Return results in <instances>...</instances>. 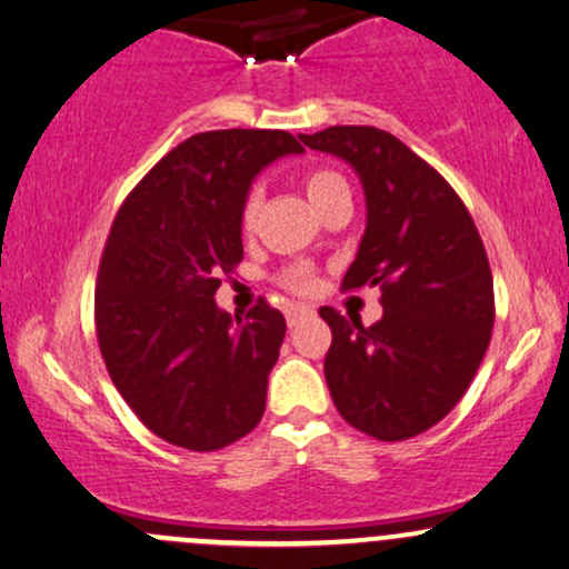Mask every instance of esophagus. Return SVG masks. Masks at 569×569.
I'll list each match as a JSON object with an SVG mask.
<instances>
[{
    "instance_id": "1",
    "label": "esophagus",
    "mask_w": 569,
    "mask_h": 569,
    "mask_svg": "<svg viewBox=\"0 0 569 569\" xmlns=\"http://www.w3.org/2000/svg\"><path fill=\"white\" fill-rule=\"evenodd\" d=\"M307 315H312L310 307H305V305H286V320H289V326H297L299 320L307 318Z\"/></svg>"
}]
</instances>
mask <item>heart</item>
I'll list each match as a JSON object with an SVG mask.
<instances>
[{"label":"heart","mask_w":569,"mask_h":569,"mask_svg":"<svg viewBox=\"0 0 569 569\" xmlns=\"http://www.w3.org/2000/svg\"><path fill=\"white\" fill-rule=\"evenodd\" d=\"M302 184H305L307 198H310V203L318 211L323 209L326 203H331L337 196L350 193L345 177L333 172V169H310V172L302 177ZM259 211H262V190L251 188L249 193L243 196L241 209H238V224H241L243 232H251L257 228ZM278 278L280 283L293 293H310L315 289V272L307 264L286 267Z\"/></svg>","instance_id":"1"}]
</instances>
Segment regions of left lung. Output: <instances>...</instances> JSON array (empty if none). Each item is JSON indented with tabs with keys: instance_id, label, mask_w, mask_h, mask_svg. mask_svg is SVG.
Masks as SVG:
<instances>
[{
	"instance_id": "left-lung-1",
	"label": "left lung",
	"mask_w": 569,
	"mask_h": 569,
	"mask_svg": "<svg viewBox=\"0 0 569 569\" xmlns=\"http://www.w3.org/2000/svg\"><path fill=\"white\" fill-rule=\"evenodd\" d=\"M360 174L368 224L341 291L381 289L379 323L320 307L331 326L326 381L341 419L381 442L432 429L488 352L496 297L480 232L450 182L376 127L299 134Z\"/></svg>"
}]
</instances>
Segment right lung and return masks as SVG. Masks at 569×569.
<instances>
[{"instance_id":"obj_1","label":"right lung","mask_w":569,"mask_h":569,"mask_svg":"<svg viewBox=\"0 0 569 569\" xmlns=\"http://www.w3.org/2000/svg\"><path fill=\"white\" fill-rule=\"evenodd\" d=\"M302 150L283 129L193 134L113 219L94 291L100 355L137 419L177 448H228L262 419L286 320L264 297L230 318L214 293L243 259L238 209L251 180Z\"/></svg>"}]
</instances>
